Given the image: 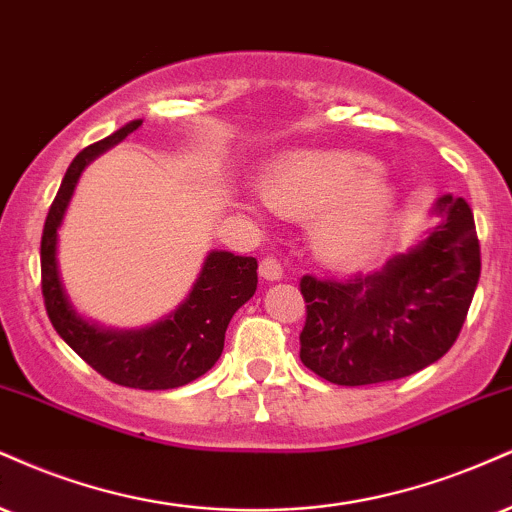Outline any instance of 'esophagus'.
<instances>
[{"instance_id": "34e87169", "label": "esophagus", "mask_w": 512, "mask_h": 512, "mask_svg": "<svg viewBox=\"0 0 512 512\" xmlns=\"http://www.w3.org/2000/svg\"><path fill=\"white\" fill-rule=\"evenodd\" d=\"M260 276L267 281H279L283 276L281 262L276 260V257H264V260L260 262Z\"/></svg>"}]
</instances>
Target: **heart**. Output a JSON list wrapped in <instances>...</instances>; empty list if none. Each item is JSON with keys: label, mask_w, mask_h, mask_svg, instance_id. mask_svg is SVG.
<instances>
[{"label": "heart", "mask_w": 512, "mask_h": 512, "mask_svg": "<svg viewBox=\"0 0 512 512\" xmlns=\"http://www.w3.org/2000/svg\"><path fill=\"white\" fill-rule=\"evenodd\" d=\"M260 193L283 217L312 221V250L331 267H353L372 257L400 207L398 186L377 159L331 147H300L272 157L260 171Z\"/></svg>", "instance_id": "b5f03b06"}]
</instances>
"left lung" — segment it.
<instances>
[{"label": "left lung", "mask_w": 512, "mask_h": 512, "mask_svg": "<svg viewBox=\"0 0 512 512\" xmlns=\"http://www.w3.org/2000/svg\"><path fill=\"white\" fill-rule=\"evenodd\" d=\"M436 226L384 267L348 281L303 276L307 319L300 360L338 386L410 377L441 360L463 329L477 291L474 214L451 193L434 202Z\"/></svg>", "instance_id": "8db88e82"}]
</instances>
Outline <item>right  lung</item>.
Returning <instances> with one entry per match:
<instances>
[{"label": "right lung", "mask_w": 512, "mask_h": 512, "mask_svg": "<svg viewBox=\"0 0 512 512\" xmlns=\"http://www.w3.org/2000/svg\"><path fill=\"white\" fill-rule=\"evenodd\" d=\"M140 123L143 119H135L100 143L88 145L66 169L42 231V295L57 334L104 379L128 389L166 391L202 377L219 360L226 326L238 307L248 303L257 291V260L212 250L186 300L143 329H107L85 319L73 307L57 260L59 229L66 209L85 166L138 131Z\"/></svg>", "instance_id": "1"}]
</instances>
